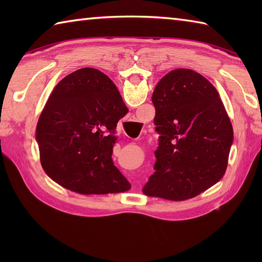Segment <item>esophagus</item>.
Masks as SVG:
<instances>
[{
	"mask_svg": "<svg viewBox=\"0 0 262 262\" xmlns=\"http://www.w3.org/2000/svg\"><path fill=\"white\" fill-rule=\"evenodd\" d=\"M137 183H139V184H140V181H137Z\"/></svg>",
	"mask_w": 262,
	"mask_h": 262,
	"instance_id": "34e87169",
	"label": "esophagus"
}]
</instances>
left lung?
<instances>
[{"mask_svg":"<svg viewBox=\"0 0 262 262\" xmlns=\"http://www.w3.org/2000/svg\"><path fill=\"white\" fill-rule=\"evenodd\" d=\"M154 123L159 135L155 173L142 192L184 201L222 179L233 129L215 86L194 70L166 74L155 88Z\"/></svg>","mask_w":262,"mask_h":262,"instance_id":"1","label":"left lung"}]
</instances>
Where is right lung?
I'll return each mask as SVG.
<instances>
[{
  "mask_svg": "<svg viewBox=\"0 0 262 262\" xmlns=\"http://www.w3.org/2000/svg\"><path fill=\"white\" fill-rule=\"evenodd\" d=\"M127 112L120 92L100 70L82 68L62 78L35 129L46 174L79 194L130 189L112 161L117 123Z\"/></svg>",
  "mask_w": 262,
  "mask_h": 262,
  "instance_id": "obj_1",
  "label": "right lung"
}]
</instances>
